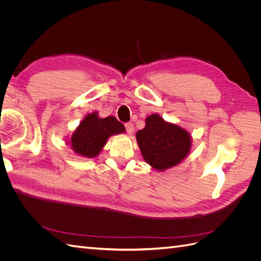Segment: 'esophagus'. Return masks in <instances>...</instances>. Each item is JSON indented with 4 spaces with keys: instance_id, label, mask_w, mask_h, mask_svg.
<instances>
[{
    "instance_id": "1",
    "label": "esophagus",
    "mask_w": 261,
    "mask_h": 261,
    "mask_svg": "<svg viewBox=\"0 0 261 261\" xmlns=\"http://www.w3.org/2000/svg\"><path fill=\"white\" fill-rule=\"evenodd\" d=\"M125 129H126V133L127 134H133L134 130H135V128H134V125L132 123H126L125 124Z\"/></svg>"
}]
</instances>
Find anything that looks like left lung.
Here are the masks:
<instances>
[{"instance_id":"left-lung-1","label":"left lung","mask_w":261,"mask_h":261,"mask_svg":"<svg viewBox=\"0 0 261 261\" xmlns=\"http://www.w3.org/2000/svg\"><path fill=\"white\" fill-rule=\"evenodd\" d=\"M136 138L145 161L158 171L177 165L185 159L192 146L188 132L165 122L158 114L146 118L145 128L137 132Z\"/></svg>"}]
</instances>
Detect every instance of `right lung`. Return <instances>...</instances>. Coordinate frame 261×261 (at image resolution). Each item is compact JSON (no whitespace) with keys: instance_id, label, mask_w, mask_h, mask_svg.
<instances>
[{"instance_id":"obj_1","label":"right lung","mask_w":261,"mask_h":261,"mask_svg":"<svg viewBox=\"0 0 261 261\" xmlns=\"http://www.w3.org/2000/svg\"><path fill=\"white\" fill-rule=\"evenodd\" d=\"M121 133H125L124 125L114 116L101 118L93 112L87 115L74 132L70 145L77 154L93 158L99 154L110 136Z\"/></svg>"}]
</instances>
